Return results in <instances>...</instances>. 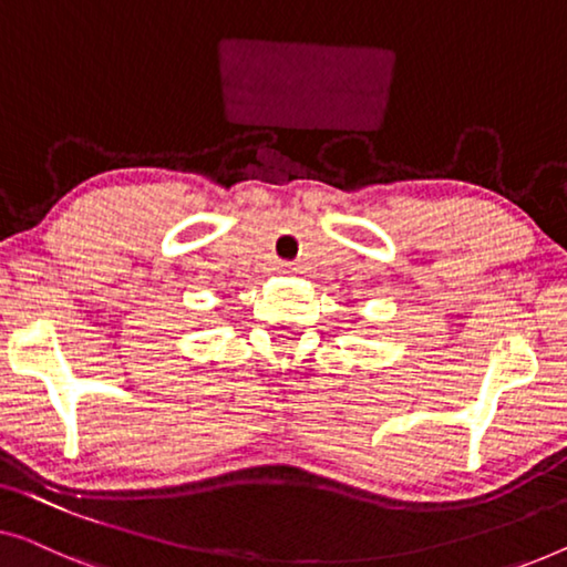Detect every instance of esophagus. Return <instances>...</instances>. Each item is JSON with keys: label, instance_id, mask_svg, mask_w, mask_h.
<instances>
[{"label": "esophagus", "instance_id": "34e87169", "mask_svg": "<svg viewBox=\"0 0 567 567\" xmlns=\"http://www.w3.org/2000/svg\"><path fill=\"white\" fill-rule=\"evenodd\" d=\"M278 270H281V274H286V276H289V274H293V270H297V268H293L291 264H281V266H278Z\"/></svg>", "mask_w": 567, "mask_h": 567}]
</instances>
